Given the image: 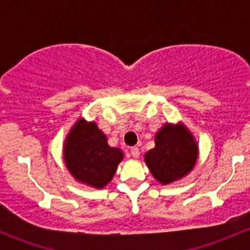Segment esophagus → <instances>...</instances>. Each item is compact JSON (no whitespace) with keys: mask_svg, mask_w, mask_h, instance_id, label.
Here are the masks:
<instances>
[{"mask_svg":"<svg viewBox=\"0 0 250 250\" xmlns=\"http://www.w3.org/2000/svg\"><path fill=\"white\" fill-rule=\"evenodd\" d=\"M130 154H131V156L135 157V159H137V157L140 156V149L137 147L130 148Z\"/></svg>","mask_w":250,"mask_h":250,"instance_id":"obj_1","label":"esophagus"}]
</instances>
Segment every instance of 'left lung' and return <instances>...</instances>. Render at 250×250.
<instances>
[{
    "instance_id": "1",
    "label": "left lung",
    "mask_w": 250,
    "mask_h": 250,
    "mask_svg": "<svg viewBox=\"0 0 250 250\" xmlns=\"http://www.w3.org/2000/svg\"><path fill=\"white\" fill-rule=\"evenodd\" d=\"M154 141L155 147L145 154V162L161 185L176 182L193 170L199 159V143L183 123H165Z\"/></svg>"
}]
</instances>
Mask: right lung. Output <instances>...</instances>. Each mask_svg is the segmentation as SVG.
Here are the masks:
<instances>
[{"label": "right lung", "instance_id": "obj_1", "mask_svg": "<svg viewBox=\"0 0 250 250\" xmlns=\"http://www.w3.org/2000/svg\"><path fill=\"white\" fill-rule=\"evenodd\" d=\"M123 160L120 148L110 147L105 134L95 121L79 117L63 143V161L77 182L103 189L113 180Z\"/></svg>", "mask_w": 250, "mask_h": 250}]
</instances>
